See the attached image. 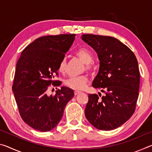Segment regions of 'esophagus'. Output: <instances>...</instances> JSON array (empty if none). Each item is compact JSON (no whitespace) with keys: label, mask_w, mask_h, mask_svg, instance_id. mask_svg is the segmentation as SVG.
I'll use <instances>...</instances> for the list:
<instances>
[{"label":"esophagus","mask_w":152,"mask_h":152,"mask_svg":"<svg viewBox=\"0 0 152 152\" xmlns=\"http://www.w3.org/2000/svg\"><path fill=\"white\" fill-rule=\"evenodd\" d=\"M80 92H80V91H74V95H78V94L80 93Z\"/></svg>","instance_id":"obj_1"}]
</instances>
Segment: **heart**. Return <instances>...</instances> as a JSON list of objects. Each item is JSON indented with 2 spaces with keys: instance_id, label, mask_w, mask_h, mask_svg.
I'll use <instances>...</instances> for the list:
<instances>
[{
  "instance_id": "1",
  "label": "heart",
  "mask_w": 152,
  "mask_h": 152,
  "mask_svg": "<svg viewBox=\"0 0 152 152\" xmlns=\"http://www.w3.org/2000/svg\"><path fill=\"white\" fill-rule=\"evenodd\" d=\"M76 56L86 64V69L87 70H92L94 68L92 64V54L91 51L86 48H80L76 51ZM66 68V58H62L58 64V71L60 73H64ZM88 82V78L86 76H80L76 77H70L65 81L67 87L75 91H82L86 86Z\"/></svg>"
}]
</instances>
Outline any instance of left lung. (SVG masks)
Segmentation results:
<instances>
[{
  "mask_svg": "<svg viewBox=\"0 0 152 152\" xmlns=\"http://www.w3.org/2000/svg\"><path fill=\"white\" fill-rule=\"evenodd\" d=\"M81 38L97 53L99 71L92 86L105 94L101 98L88 94L85 116L98 129H115L129 119L135 110L140 80L137 58L115 37L84 34Z\"/></svg>",
  "mask_w": 152,
  "mask_h": 152,
  "instance_id": "left-lung-1",
  "label": "left lung"
}]
</instances>
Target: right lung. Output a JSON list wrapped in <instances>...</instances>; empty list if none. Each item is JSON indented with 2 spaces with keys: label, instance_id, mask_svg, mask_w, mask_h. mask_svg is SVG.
Masks as SVG:
<instances>
[{
  "label": "right lung",
  "instance_id": "1",
  "mask_svg": "<svg viewBox=\"0 0 152 152\" xmlns=\"http://www.w3.org/2000/svg\"><path fill=\"white\" fill-rule=\"evenodd\" d=\"M75 34L43 36L25 48L17 63L12 92L24 122L39 131L50 132L62 118L73 90L66 86L48 96V86H60L53 80L58 76V64L75 39Z\"/></svg>",
  "mask_w": 152,
  "mask_h": 152
}]
</instances>
